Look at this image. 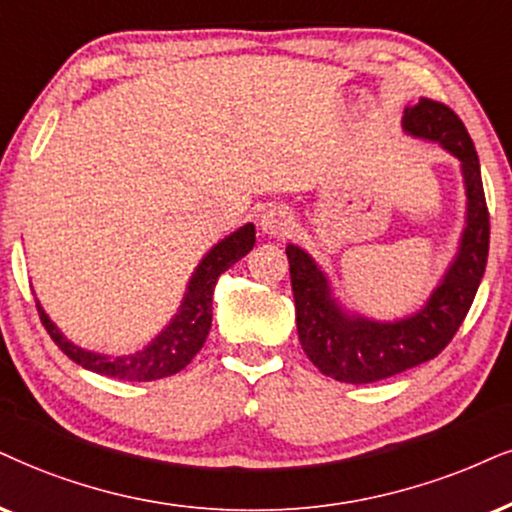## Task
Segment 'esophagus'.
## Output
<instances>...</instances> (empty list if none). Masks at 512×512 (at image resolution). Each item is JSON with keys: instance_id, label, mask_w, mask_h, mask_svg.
<instances>
[{"instance_id": "esophagus-1", "label": "esophagus", "mask_w": 512, "mask_h": 512, "mask_svg": "<svg viewBox=\"0 0 512 512\" xmlns=\"http://www.w3.org/2000/svg\"><path fill=\"white\" fill-rule=\"evenodd\" d=\"M261 230L266 232L268 237H287L289 232L294 230V216L287 208L275 206L268 208L261 216Z\"/></svg>"}]
</instances>
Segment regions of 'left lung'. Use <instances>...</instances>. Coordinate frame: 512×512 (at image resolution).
Listing matches in <instances>:
<instances>
[{
  "mask_svg": "<svg viewBox=\"0 0 512 512\" xmlns=\"http://www.w3.org/2000/svg\"><path fill=\"white\" fill-rule=\"evenodd\" d=\"M403 130L439 142L460 161L468 194L465 230L456 258L427 304L394 323L346 313L318 263L301 246H287L299 342L315 368L339 382L387 380L439 356L463 325L487 268L489 211L475 144L463 121L446 104L422 97L403 111Z\"/></svg>",
  "mask_w": 512,
  "mask_h": 512,
  "instance_id": "8db88e82",
  "label": "left lung"
}]
</instances>
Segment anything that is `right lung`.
<instances>
[{
  "label": "right lung",
  "instance_id": "obj_1",
  "mask_svg": "<svg viewBox=\"0 0 512 512\" xmlns=\"http://www.w3.org/2000/svg\"><path fill=\"white\" fill-rule=\"evenodd\" d=\"M256 244V230L254 225L246 223L239 227L237 232H232L230 237H225L223 242H218L211 251L204 256V261L199 263L194 270L192 280H189L185 299H182L180 311L175 313V318L166 325V330L156 339H151V344L144 346L142 351L130 353V356H102V353H92L80 349L73 342H68L66 337L59 332L49 315L42 311L40 301H37V313L44 330L49 332V337L54 339V344L71 358L73 363L82 365L85 370L99 372L106 377H118V380L128 382H151L161 380V377H170L175 372H180L185 365L192 361L194 356L204 346L208 330H211V318H213V289H216L218 277L225 273L232 263H237L239 258H244L254 249Z\"/></svg>",
  "mask_w": 512,
  "mask_h": 512
}]
</instances>
